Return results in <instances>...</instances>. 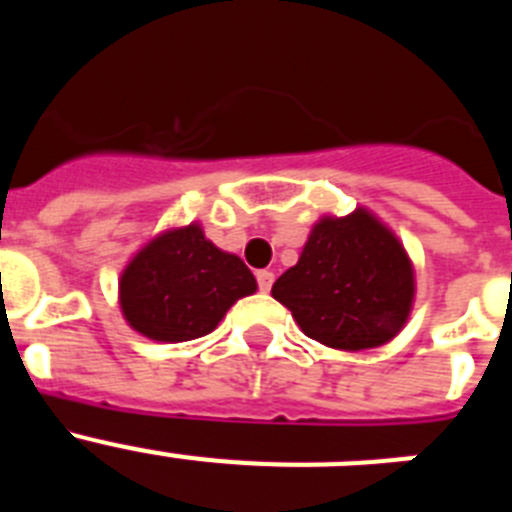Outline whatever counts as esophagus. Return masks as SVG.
Listing matches in <instances>:
<instances>
[{
	"label": "esophagus",
	"instance_id": "1",
	"mask_svg": "<svg viewBox=\"0 0 512 512\" xmlns=\"http://www.w3.org/2000/svg\"><path fill=\"white\" fill-rule=\"evenodd\" d=\"M256 282H259V289H261V292H269L271 284H274V274H271L269 269L256 271Z\"/></svg>",
	"mask_w": 512,
	"mask_h": 512
}]
</instances>
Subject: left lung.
Returning a JSON list of instances; mask_svg holds the SVG:
<instances>
[{"label": "left lung", "instance_id": "obj_1", "mask_svg": "<svg viewBox=\"0 0 512 512\" xmlns=\"http://www.w3.org/2000/svg\"><path fill=\"white\" fill-rule=\"evenodd\" d=\"M305 336L341 351L392 341L413 307L408 253L366 210L323 217L302 256L271 287Z\"/></svg>", "mask_w": 512, "mask_h": 512}]
</instances>
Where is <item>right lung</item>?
Instances as JSON below:
<instances>
[{
	"label": "right lung",
	"instance_id": "add662e5",
	"mask_svg": "<svg viewBox=\"0 0 512 512\" xmlns=\"http://www.w3.org/2000/svg\"><path fill=\"white\" fill-rule=\"evenodd\" d=\"M256 279L238 256L210 243L200 225L158 235L122 271V315L151 341L182 343L217 328Z\"/></svg>",
	"mask_w": 512,
	"mask_h": 512
}]
</instances>
